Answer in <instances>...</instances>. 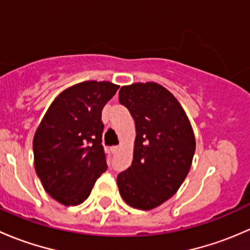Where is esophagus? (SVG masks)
I'll use <instances>...</instances> for the list:
<instances>
[{
    "instance_id": "34e87169",
    "label": "esophagus",
    "mask_w": 250,
    "mask_h": 250,
    "mask_svg": "<svg viewBox=\"0 0 250 250\" xmlns=\"http://www.w3.org/2000/svg\"><path fill=\"white\" fill-rule=\"evenodd\" d=\"M118 150H120V146H112V147H111V152H112L113 155H115V153H117Z\"/></svg>"
}]
</instances>
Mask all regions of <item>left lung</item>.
<instances>
[{"label":"left lung","mask_w":250,"mask_h":250,"mask_svg":"<svg viewBox=\"0 0 250 250\" xmlns=\"http://www.w3.org/2000/svg\"><path fill=\"white\" fill-rule=\"evenodd\" d=\"M118 100L137 130L132 166L117 175L118 190L130 207L150 210L169 200L185 180L195 135L176 98L158 83L123 85Z\"/></svg>","instance_id":"1"}]
</instances>
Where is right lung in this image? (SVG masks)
Instances as JSON below:
<instances>
[{"label":"right lung","instance_id":"add662e5","mask_svg":"<svg viewBox=\"0 0 250 250\" xmlns=\"http://www.w3.org/2000/svg\"><path fill=\"white\" fill-rule=\"evenodd\" d=\"M120 85L85 81L60 93L34 137L35 169L48 195L64 206L87 200L107 169L102 111Z\"/></svg>","mask_w":250,"mask_h":250}]
</instances>
